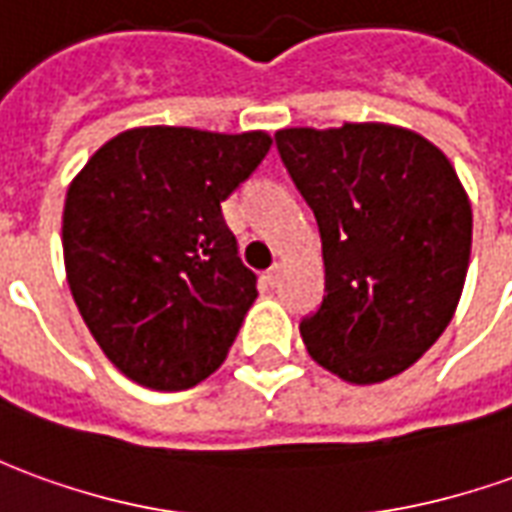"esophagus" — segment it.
<instances>
[{"mask_svg":"<svg viewBox=\"0 0 512 512\" xmlns=\"http://www.w3.org/2000/svg\"><path fill=\"white\" fill-rule=\"evenodd\" d=\"M282 271H285V266H282V263H274V266L266 271V282L271 285V288H277V285H280Z\"/></svg>","mask_w":512,"mask_h":512,"instance_id":"obj_1","label":"esophagus"}]
</instances>
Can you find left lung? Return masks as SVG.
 I'll return each instance as SVG.
<instances>
[{
    "instance_id": "8db88e82",
    "label": "left lung",
    "mask_w": 512,
    "mask_h": 512,
    "mask_svg": "<svg viewBox=\"0 0 512 512\" xmlns=\"http://www.w3.org/2000/svg\"><path fill=\"white\" fill-rule=\"evenodd\" d=\"M313 210L324 299L299 330L307 352L355 385L391 380L441 338L471 255V205L449 157L391 124L274 135Z\"/></svg>"
}]
</instances>
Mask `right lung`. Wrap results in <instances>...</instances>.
Wrapping results in <instances>:
<instances>
[{
	"instance_id": "add662e5",
	"label": "right lung",
	"mask_w": 512,
	"mask_h": 512,
	"mask_svg": "<svg viewBox=\"0 0 512 512\" xmlns=\"http://www.w3.org/2000/svg\"><path fill=\"white\" fill-rule=\"evenodd\" d=\"M268 132L135 127L71 180L66 277L82 321L124 377L185 391L224 363L255 271L241 263L221 202L268 155Z\"/></svg>"
}]
</instances>
